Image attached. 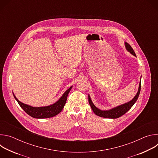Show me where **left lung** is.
Listing matches in <instances>:
<instances>
[{
	"label": "left lung",
	"mask_w": 158,
	"mask_h": 158,
	"mask_svg": "<svg viewBox=\"0 0 158 158\" xmlns=\"http://www.w3.org/2000/svg\"><path fill=\"white\" fill-rule=\"evenodd\" d=\"M124 44H125V47H126V50L129 52H130L131 54H132L135 57H136V54H135L134 50L132 49V48H131L130 45L127 42H125ZM141 80L139 82V85L138 91L137 92V94H136V96H134V98L132 100H131L130 101H129L126 103H124L120 106H116L114 108H112L109 110H101L99 108H98L97 107H96L95 105L93 104V102L91 99V97H90V96L89 94L88 95L89 103L90 106H91V109L95 113V114H96L98 116L102 117V118H110V119H116V118H118L122 116L123 115H124L126 112H127L132 107V106L134 104V103L136 102V101L139 96L140 91H141Z\"/></svg>",
	"instance_id": "8db88e82"
}]
</instances>
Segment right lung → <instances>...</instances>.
<instances>
[{
    "mask_svg": "<svg viewBox=\"0 0 158 158\" xmlns=\"http://www.w3.org/2000/svg\"><path fill=\"white\" fill-rule=\"evenodd\" d=\"M72 87L73 86L67 89L57 101L48 106L32 107L31 106L20 102L17 99L14 93L13 95L15 99L17 101L22 109L30 116L36 119H45L54 117L60 113L65 106L67 96H68V94L70 92Z\"/></svg>",
    "mask_w": 158,
    "mask_h": 158,
    "instance_id": "right-lung-1",
    "label": "right lung"
}]
</instances>
